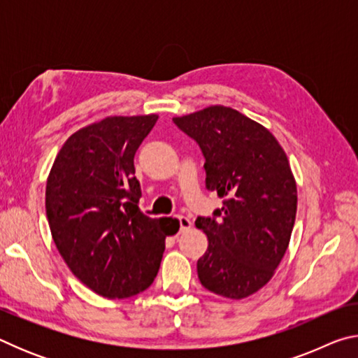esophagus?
Here are the masks:
<instances>
[{"label": "esophagus", "instance_id": "obj_1", "mask_svg": "<svg viewBox=\"0 0 358 358\" xmlns=\"http://www.w3.org/2000/svg\"><path fill=\"white\" fill-rule=\"evenodd\" d=\"M177 220L180 222V232H185V230L191 229V221L187 220L186 216H177Z\"/></svg>", "mask_w": 358, "mask_h": 358}]
</instances>
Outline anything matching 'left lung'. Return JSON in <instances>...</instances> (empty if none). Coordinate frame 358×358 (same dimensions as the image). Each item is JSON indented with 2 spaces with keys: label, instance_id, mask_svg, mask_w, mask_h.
<instances>
[{
  "label": "left lung",
  "instance_id": "obj_1",
  "mask_svg": "<svg viewBox=\"0 0 358 358\" xmlns=\"http://www.w3.org/2000/svg\"><path fill=\"white\" fill-rule=\"evenodd\" d=\"M173 123L205 157V186L222 199L213 217L199 216L208 248L197 260L202 286L226 299L256 294L287 251L296 215V185L275 136L224 106H210Z\"/></svg>",
  "mask_w": 358,
  "mask_h": 358
}]
</instances>
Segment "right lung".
I'll list each match as a JSON object with an SVG mask.
<instances>
[{"mask_svg":"<svg viewBox=\"0 0 358 358\" xmlns=\"http://www.w3.org/2000/svg\"><path fill=\"white\" fill-rule=\"evenodd\" d=\"M157 115L107 117L74 132L59 150L45 187L52 238L69 270L106 299H128L151 286L171 217L138 208L134 155ZM177 222V220H172Z\"/></svg>","mask_w":358,"mask_h":358,"instance_id":"obj_1","label":"right lung"}]
</instances>
